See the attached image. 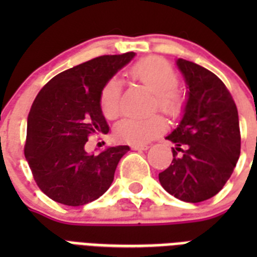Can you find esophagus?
<instances>
[{"instance_id":"1","label":"esophagus","mask_w":257,"mask_h":257,"mask_svg":"<svg viewBox=\"0 0 257 257\" xmlns=\"http://www.w3.org/2000/svg\"><path fill=\"white\" fill-rule=\"evenodd\" d=\"M132 149H135V151H147V149H149V145L135 144V145H132Z\"/></svg>"}]
</instances>
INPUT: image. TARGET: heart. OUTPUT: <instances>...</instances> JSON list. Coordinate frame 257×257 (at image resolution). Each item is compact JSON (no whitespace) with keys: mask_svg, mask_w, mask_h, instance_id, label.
Masks as SVG:
<instances>
[{"mask_svg":"<svg viewBox=\"0 0 257 257\" xmlns=\"http://www.w3.org/2000/svg\"><path fill=\"white\" fill-rule=\"evenodd\" d=\"M129 76L153 93L152 110H161L169 117H177L184 109V97L179 89V76L173 66L160 57H145L129 69ZM100 108L106 120H116L121 114V82L118 78L106 80L100 90ZM165 129L160 114L147 118H124L114 128L120 141L131 144H145Z\"/></svg>","mask_w":257,"mask_h":257,"instance_id":"heart-1","label":"heart"}]
</instances>
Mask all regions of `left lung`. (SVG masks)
Returning a JSON list of instances; mask_svg holds the SVG:
<instances>
[{"instance_id": "left-lung-1", "label": "left lung", "mask_w": 257, "mask_h": 257, "mask_svg": "<svg viewBox=\"0 0 257 257\" xmlns=\"http://www.w3.org/2000/svg\"><path fill=\"white\" fill-rule=\"evenodd\" d=\"M189 88L184 117L167 137L173 160L159 180L165 191L187 203H200L219 193L240 156L237 108L231 93L211 70L177 60Z\"/></svg>"}]
</instances>
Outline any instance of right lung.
<instances>
[{
  "label": "right lung",
  "mask_w": 257,
  "mask_h": 257,
  "mask_svg": "<svg viewBox=\"0 0 257 257\" xmlns=\"http://www.w3.org/2000/svg\"><path fill=\"white\" fill-rule=\"evenodd\" d=\"M133 57L135 53L128 52L89 60L57 74L34 98L24 151L36 184L54 201L80 207L110 187L129 147L88 155L85 144L90 136L109 132L100 90Z\"/></svg>",
  "instance_id": "add662e5"
}]
</instances>
